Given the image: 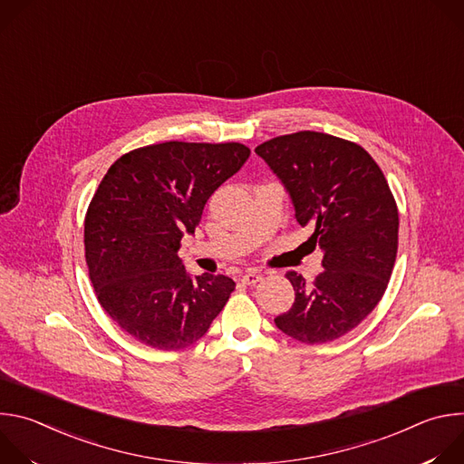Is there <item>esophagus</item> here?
Masks as SVG:
<instances>
[{"label":"esophagus","instance_id":"esophagus-1","mask_svg":"<svg viewBox=\"0 0 464 464\" xmlns=\"http://www.w3.org/2000/svg\"><path fill=\"white\" fill-rule=\"evenodd\" d=\"M260 279H262V277H260L256 272H247L246 276H242L240 281H242L244 285H247V286H255Z\"/></svg>","mask_w":464,"mask_h":464}]
</instances>
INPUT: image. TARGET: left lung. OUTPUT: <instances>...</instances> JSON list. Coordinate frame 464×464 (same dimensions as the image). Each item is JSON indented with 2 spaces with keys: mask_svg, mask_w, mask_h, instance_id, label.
<instances>
[{
  "mask_svg": "<svg viewBox=\"0 0 464 464\" xmlns=\"http://www.w3.org/2000/svg\"><path fill=\"white\" fill-rule=\"evenodd\" d=\"M285 185L295 218L314 227L308 242L323 251L312 285L288 272L295 301L276 317L301 343L334 342L380 303L399 247V209L376 161L360 145L321 134L274 138L255 149Z\"/></svg>",
  "mask_w": 464,
  "mask_h": 464,
  "instance_id": "8db88e82",
  "label": "left lung"
}]
</instances>
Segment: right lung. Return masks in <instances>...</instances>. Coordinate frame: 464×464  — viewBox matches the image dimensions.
I'll return each mask as SVG.
<instances>
[{
    "label": "right lung",
    "instance_id": "1",
    "mask_svg": "<svg viewBox=\"0 0 464 464\" xmlns=\"http://www.w3.org/2000/svg\"><path fill=\"white\" fill-rule=\"evenodd\" d=\"M247 158L240 143L167 141L121 156L102 178L84 220L88 272L101 306L143 345L185 349L226 306L235 281L192 279L178 249Z\"/></svg>",
    "mask_w": 464,
    "mask_h": 464
}]
</instances>
